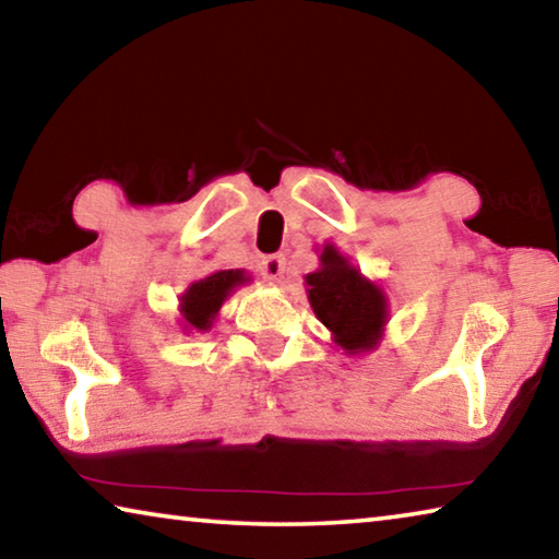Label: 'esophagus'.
I'll list each match as a JSON object with an SVG mask.
<instances>
[{
  "mask_svg": "<svg viewBox=\"0 0 559 559\" xmlns=\"http://www.w3.org/2000/svg\"><path fill=\"white\" fill-rule=\"evenodd\" d=\"M259 273H261L263 281L278 283L283 278V273H286V259H283V257H266L259 263Z\"/></svg>",
  "mask_w": 559,
  "mask_h": 559,
  "instance_id": "1",
  "label": "esophagus"
}]
</instances>
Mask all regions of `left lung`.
I'll list each match as a JSON object with an SVG mask.
<instances>
[{
	"label": "left lung",
	"mask_w": 559,
	"mask_h": 559,
	"mask_svg": "<svg viewBox=\"0 0 559 559\" xmlns=\"http://www.w3.org/2000/svg\"><path fill=\"white\" fill-rule=\"evenodd\" d=\"M323 269L308 273V298L323 325L333 330L335 343L349 353L370 349L382 333L386 302L374 283L365 281L359 271L340 257L333 246L320 253Z\"/></svg>",
	"instance_id": "8db88e82"
}]
</instances>
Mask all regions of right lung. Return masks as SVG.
Here are the masks:
<instances>
[{
    "label": "right lung",
    "mask_w": 559,
    "mask_h": 559,
    "mask_svg": "<svg viewBox=\"0 0 559 559\" xmlns=\"http://www.w3.org/2000/svg\"><path fill=\"white\" fill-rule=\"evenodd\" d=\"M241 281V271H219L192 283L182 296V313L187 323L197 330L210 328L212 318L216 316V310L222 308L224 298L229 296V290L234 286H239Z\"/></svg>",
    "instance_id": "add662e5"
}]
</instances>
